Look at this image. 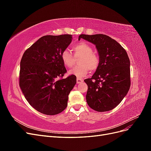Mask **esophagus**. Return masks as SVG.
Here are the masks:
<instances>
[{
  "instance_id": "34e87169",
  "label": "esophagus",
  "mask_w": 151,
  "mask_h": 151,
  "mask_svg": "<svg viewBox=\"0 0 151 151\" xmlns=\"http://www.w3.org/2000/svg\"><path fill=\"white\" fill-rule=\"evenodd\" d=\"M83 82V80L79 79V78H77V84H81Z\"/></svg>"
}]
</instances>
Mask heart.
<instances>
[{"label": "heart", "instance_id": "b5f03b06", "mask_svg": "<svg viewBox=\"0 0 151 151\" xmlns=\"http://www.w3.org/2000/svg\"><path fill=\"white\" fill-rule=\"evenodd\" d=\"M72 51L75 58L81 57L78 63L79 65L74 67L68 71L69 74L74 75L78 78H83L91 72L96 70L100 64L98 55L93 52V48L86 42H81L73 45ZM62 61L66 67L70 68L75 62V58L68 50H64L61 53Z\"/></svg>", "mask_w": 151, "mask_h": 151}]
</instances>
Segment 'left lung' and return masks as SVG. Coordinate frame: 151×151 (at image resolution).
<instances>
[{
	"instance_id": "obj_1",
	"label": "left lung",
	"mask_w": 151,
	"mask_h": 151,
	"mask_svg": "<svg viewBox=\"0 0 151 151\" xmlns=\"http://www.w3.org/2000/svg\"><path fill=\"white\" fill-rule=\"evenodd\" d=\"M96 45L100 64L91 78L84 80L88 89L86 101L99 112L110 111L119 104L130 87V60L125 50L109 36L81 35Z\"/></svg>"
}]
</instances>
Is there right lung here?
<instances>
[{
	"label": "right lung",
	"instance_id": "1",
	"mask_svg": "<svg viewBox=\"0 0 151 151\" xmlns=\"http://www.w3.org/2000/svg\"><path fill=\"white\" fill-rule=\"evenodd\" d=\"M71 35L42 36L24 52L20 62L19 86L36 110L47 115L63 111L76 76L67 72L61 53L72 42Z\"/></svg>",
	"mask_w": 151,
	"mask_h": 151
}]
</instances>
